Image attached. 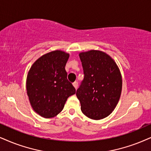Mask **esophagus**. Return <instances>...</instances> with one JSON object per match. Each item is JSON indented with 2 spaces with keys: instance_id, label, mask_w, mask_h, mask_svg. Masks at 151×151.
<instances>
[{
  "instance_id": "34e87169",
  "label": "esophagus",
  "mask_w": 151,
  "mask_h": 151,
  "mask_svg": "<svg viewBox=\"0 0 151 151\" xmlns=\"http://www.w3.org/2000/svg\"><path fill=\"white\" fill-rule=\"evenodd\" d=\"M73 86H74V87L75 88V89L77 90V88H78V82H77V81L74 82V83H73Z\"/></svg>"
}]
</instances>
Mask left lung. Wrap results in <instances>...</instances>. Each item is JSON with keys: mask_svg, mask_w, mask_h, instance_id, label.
Masks as SVG:
<instances>
[{"mask_svg": "<svg viewBox=\"0 0 151 151\" xmlns=\"http://www.w3.org/2000/svg\"><path fill=\"white\" fill-rule=\"evenodd\" d=\"M83 81L77 95L82 113L91 119L106 118L117 105L122 90V77L114 60L100 51L79 53Z\"/></svg>", "mask_w": 151, "mask_h": 151, "instance_id": "obj_1", "label": "left lung"}]
</instances>
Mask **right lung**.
I'll list each match as a JSON object with an SVG mask.
<instances>
[{
    "label": "right lung",
    "instance_id": "add662e5",
    "mask_svg": "<svg viewBox=\"0 0 151 151\" xmlns=\"http://www.w3.org/2000/svg\"><path fill=\"white\" fill-rule=\"evenodd\" d=\"M69 54L53 51L43 55L28 72L26 90L30 104L44 118H53L63 109L65 103L76 90L67 79L65 67Z\"/></svg>",
    "mask_w": 151,
    "mask_h": 151
}]
</instances>
